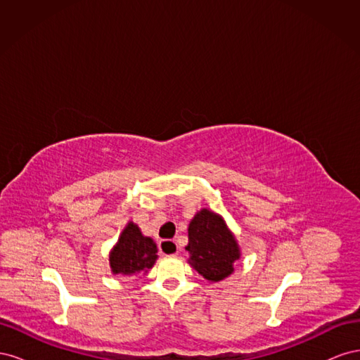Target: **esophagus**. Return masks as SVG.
<instances>
[{"label":"esophagus","mask_w":360,"mask_h":360,"mask_svg":"<svg viewBox=\"0 0 360 360\" xmlns=\"http://www.w3.org/2000/svg\"><path fill=\"white\" fill-rule=\"evenodd\" d=\"M159 250H160L162 255L172 257V255L179 254V246L174 240H162L159 243Z\"/></svg>","instance_id":"1"}]
</instances>
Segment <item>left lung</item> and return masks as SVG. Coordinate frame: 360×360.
Segmentation results:
<instances>
[{"label": "left lung", "instance_id": "left-lung-1", "mask_svg": "<svg viewBox=\"0 0 360 360\" xmlns=\"http://www.w3.org/2000/svg\"><path fill=\"white\" fill-rule=\"evenodd\" d=\"M188 263L210 282H219L234 271V263L240 259V246L221 214L201 209L195 213L188 228Z\"/></svg>", "mask_w": 360, "mask_h": 360}]
</instances>
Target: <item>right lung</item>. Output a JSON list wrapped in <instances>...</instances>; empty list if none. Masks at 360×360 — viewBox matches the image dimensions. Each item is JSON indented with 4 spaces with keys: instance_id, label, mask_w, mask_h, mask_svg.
Instances as JSON below:
<instances>
[{
    "instance_id": "obj_1",
    "label": "right lung",
    "mask_w": 360,
    "mask_h": 360,
    "mask_svg": "<svg viewBox=\"0 0 360 360\" xmlns=\"http://www.w3.org/2000/svg\"><path fill=\"white\" fill-rule=\"evenodd\" d=\"M158 259V245L153 238L144 236L141 228L129 221L110 252L112 275L123 278L146 275Z\"/></svg>"
}]
</instances>
